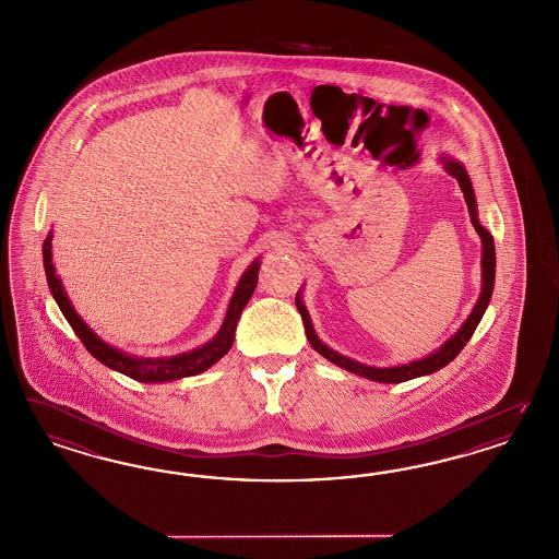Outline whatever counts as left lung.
I'll return each mask as SVG.
<instances>
[{
  "label": "left lung",
  "instance_id": "left-lung-1",
  "mask_svg": "<svg viewBox=\"0 0 559 559\" xmlns=\"http://www.w3.org/2000/svg\"><path fill=\"white\" fill-rule=\"evenodd\" d=\"M440 164L444 166V170L459 180V187L461 191L465 193V201H467L468 216L471 222L477 230V235L481 238V294L475 302V307L471 310L465 323L461 324V329L452 335L451 340L442 343L436 352H432L430 356L421 358V360L407 361V364H399V366H384V368H377V366H366L358 360H352L347 356H342L340 352L331 349L326 343L319 340L312 321H310V314H308L307 307L302 302V292L296 294V308L302 317V323H305V331H307L308 342L312 345L314 352H319L323 358L329 361H333L335 366H340L347 372H354L358 377H364L368 380H377V382H405V380L417 379V377H426V374H433L436 370L444 368L447 364H451L461 349L467 345L471 335L475 333L477 324L481 321L484 312H486L487 305L491 300V292H493V280H496V247H493V236L487 233L486 228L481 226L479 216H477V199H475V191H473V185L468 179L467 170L463 163L454 160L452 156H440L438 158Z\"/></svg>",
  "mask_w": 559,
  "mask_h": 559
}]
</instances>
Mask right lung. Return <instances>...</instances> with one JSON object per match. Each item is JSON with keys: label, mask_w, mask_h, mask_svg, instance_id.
I'll list each match as a JSON object with an SVG mask.
<instances>
[{"label": "right lung", "mask_w": 559, "mask_h": 559, "mask_svg": "<svg viewBox=\"0 0 559 559\" xmlns=\"http://www.w3.org/2000/svg\"><path fill=\"white\" fill-rule=\"evenodd\" d=\"M51 240H53V233H49L43 242V263H45L47 282H49V289L53 294L57 307L61 308L63 317L68 319V323L72 324L80 342L86 345V349L96 360L108 366L110 370H117L129 379L140 380V382H170V380L185 379V377H195V374L205 372L207 368H212L219 358H224L235 343L236 324H238L242 308L249 305L252 292L257 288L259 267H261V261L254 259L249 265V270L240 275L228 310H226L224 323L210 342L199 345L191 352L170 356V358H138V356H131V354L103 342L86 324V321L75 312V308L66 294V288H63V282L55 273Z\"/></svg>", "instance_id": "right-lung-1"}]
</instances>
